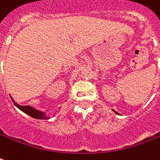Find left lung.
Listing matches in <instances>:
<instances>
[{
  "label": "left lung",
  "instance_id": "obj_1",
  "mask_svg": "<svg viewBox=\"0 0 160 160\" xmlns=\"http://www.w3.org/2000/svg\"><path fill=\"white\" fill-rule=\"evenodd\" d=\"M112 111H113V112H114L116 113V114H117V115H119V113H118V112H116L115 110H113V109H112Z\"/></svg>",
  "mask_w": 160,
  "mask_h": 160
}]
</instances>
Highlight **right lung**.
Here are the masks:
<instances>
[{"mask_svg":"<svg viewBox=\"0 0 160 160\" xmlns=\"http://www.w3.org/2000/svg\"><path fill=\"white\" fill-rule=\"evenodd\" d=\"M12 101L13 102L14 105L16 107H18V109L21 110L22 112H23L24 113H26L28 115H29L30 117H32V118H35V119H40V120H48L50 119V116L47 115L46 113L42 112V111H39V110L35 109L34 107H30V106H20L19 104H18L17 102H15V101L13 100L12 96Z\"/></svg>","mask_w":160,"mask_h":160,"instance_id":"1","label":"right lung"}]
</instances>
